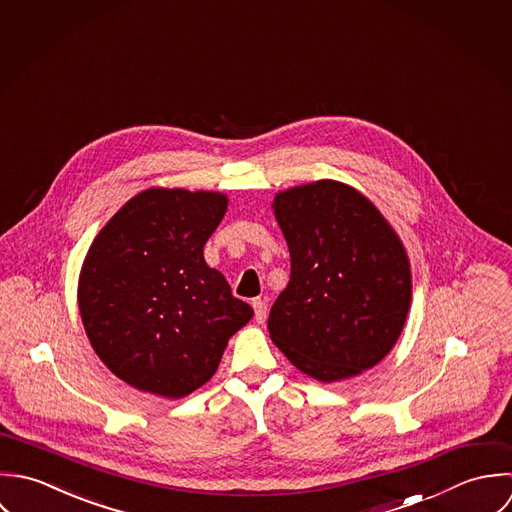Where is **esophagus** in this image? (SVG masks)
Instances as JSON below:
<instances>
[{
  "label": "esophagus",
  "mask_w": 512,
  "mask_h": 512,
  "mask_svg": "<svg viewBox=\"0 0 512 512\" xmlns=\"http://www.w3.org/2000/svg\"><path fill=\"white\" fill-rule=\"evenodd\" d=\"M253 310H255V320L259 324H263L267 320V301L263 299H255L253 301Z\"/></svg>",
  "instance_id": "esophagus-1"
}]
</instances>
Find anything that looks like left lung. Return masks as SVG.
<instances>
[{"label": "left lung", "instance_id": "obj_1", "mask_svg": "<svg viewBox=\"0 0 512 512\" xmlns=\"http://www.w3.org/2000/svg\"><path fill=\"white\" fill-rule=\"evenodd\" d=\"M291 253V279L269 314V334L303 374L338 382L384 360L411 303L408 253L380 209L336 180L273 200Z\"/></svg>", "mask_w": 512, "mask_h": 512}]
</instances>
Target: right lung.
Here are the masks:
<instances>
[{
  "label": "right lung",
  "instance_id": "add662e5",
  "mask_svg": "<svg viewBox=\"0 0 512 512\" xmlns=\"http://www.w3.org/2000/svg\"><path fill=\"white\" fill-rule=\"evenodd\" d=\"M227 196L148 188L99 231L79 275V312L104 366L128 386L178 400L215 374L253 308L207 267Z\"/></svg>",
  "mask_w": 512,
  "mask_h": 512
}]
</instances>
